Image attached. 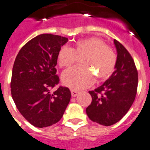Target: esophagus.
<instances>
[{"label": "esophagus", "mask_w": 150, "mask_h": 150, "mask_svg": "<svg viewBox=\"0 0 150 150\" xmlns=\"http://www.w3.org/2000/svg\"><path fill=\"white\" fill-rule=\"evenodd\" d=\"M71 96H73V97H76V96L79 95V92H78L77 90H75V89L71 90Z\"/></svg>", "instance_id": "1"}]
</instances>
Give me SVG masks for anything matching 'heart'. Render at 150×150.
<instances>
[{
    "label": "heart",
    "mask_w": 150,
    "mask_h": 150,
    "mask_svg": "<svg viewBox=\"0 0 150 150\" xmlns=\"http://www.w3.org/2000/svg\"><path fill=\"white\" fill-rule=\"evenodd\" d=\"M77 56H84L81 59L83 65L67 69L62 75L64 86L75 90L92 86L96 75L99 79H108L115 70L117 62L112 48L103 40L95 37L78 40L71 47L62 46L57 54V62L60 67H69L77 60Z\"/></svg>",
    "instance_id": "b5f03b06"
}]
</instances>
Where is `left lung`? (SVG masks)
Wrapping results in <instances>:
<instances>
[{
    "instance_id": "left-lung-1",
    "label": "left lung",
    "mask_w": 150,
    "mask_h": 150,
    "mask_svg": "<svg viewBox=\"0 0 150 150\" xmlns=\"http://www.w3.org/2000/svg\"><path fill=\"white\" fill-rule=\"evenodd\" d=\"M117 51L115 71L109 79L94 91L92 101L86 108L92 121L109 126L126 115L134 102L138 86V71L131 54L121 43L114 40Z\"/></svg>"
}]
</instances>
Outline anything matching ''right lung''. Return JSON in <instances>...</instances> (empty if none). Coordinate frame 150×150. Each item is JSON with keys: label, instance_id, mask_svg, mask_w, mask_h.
Returning <instances> with one entry per match:
<instances>
[{"label": "right lung", "instance_id": "obj_1", "mask_svg": "<svg viewBox=\"0 0 150 150\" xmlns=\"http://www.w3.org/2000/svg\"><path fill=\"white\" fill-rule=\"evenodd\" d=\"M67 41V38L59 35H38L21 47L14 61L12 98L21 114L35 127L57 123L70 102L69 88L60 86L51 92L59 82L57 54Z\"/></svg>", "mask_w": 150, "mask_h": 150}]
</instances>
